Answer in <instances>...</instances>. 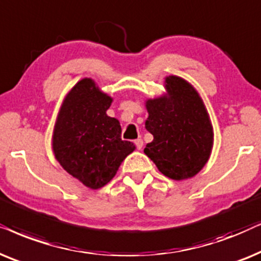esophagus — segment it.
<instances>
[{
	"label": "esophagus",
	"mask_w": 261,
	"mask_h": 261,
	"mask_svg": "<svg viewBox=\"0 0 261 261\" xmlns=\"http://www.w3.org/2000/svg\"><path fill=\"white\" fill-rule=\"evenodd\" d=\"M135 144H136V147H137L138 150H141L142 147H143V141H142L141 138H137V140L135 141Z\"/></svg>",
	"instance_id": "obj_1"
}]
</instances>
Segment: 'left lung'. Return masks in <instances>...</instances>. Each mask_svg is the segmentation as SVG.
Returning a JSON list of instances; mask_svg holds the SVG:
<instances>
[{
  "label": "left lung",
  "mask_w": 261,
  "mask_h": 261,
  "mask_svg": "<svg viewBox=\"0 0 261 261\" xmlns=\"http://www.w3.org/2000/svg\"><path fill=\"white\" fill-rule=\"evenodd\" d=\"M166 94L148 99L145 128L154 140L144 154L163 175L173 180L192 178L210 158L214 130L209 113L194 87L179 76L165 79Z\"/></svg>",
  "instance_id": "obj_1"
}]
</instances>
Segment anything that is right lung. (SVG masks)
<instances>
[{
  "label": "right lung",
  "mask_w": 261,
  "mask_h": 261,
  "mask_svg": "<svg viewBox=\"0 0 261 261\" xmlns=\"http://www.w3.org/2000/svg\"><path fill=\"white\" fill-rule=\"evenodd\" d=\"M112 101L92 79H82L64 98L52 135L56 160L92 190L110 182L136 149L120 138L119 120L106 114Z\"/></svg>",
  "instance_id": "obj_1"
}]
</instances>
